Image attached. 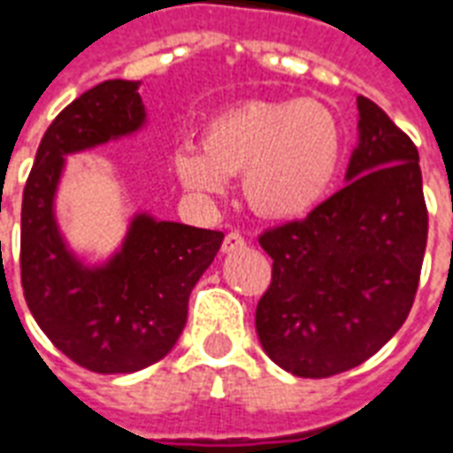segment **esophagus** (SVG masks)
<instances>
[{
	"mask_svg": "<svg viewBox=\"0 0 453 453\" xmlns=\"http://www.w3.org/2000/svg\"><path fill=\"white\" fill-rule=\"evenodd\" d=\"M247 240H244L240 233H227L226 240H223V252L230 254V252H237V250H242Z\"/></svg>",
	"mask_w": 453,
	"mask_h": 453,
	"instance_id": "esophagus-1",
	"label": "esophagus"
}]
</instances>
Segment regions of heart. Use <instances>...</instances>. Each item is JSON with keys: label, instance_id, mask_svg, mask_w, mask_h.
I'll use <instances>...</instances> for the list:
<instances>
[{"label": "heart", "instance_id": "1", "mask_svg": "<svg viewBox=\"0 0 453 453\" xmlns=\"http://www.w3.org/2000/svg\"><path fill=\"white\" fill-rule=\"evenodd\" d=\"M343 129L317 100H250L220 112L203 129V146L180 143L177 180L199 199L227 192L244 173V196L266 218L310 213L336 180Z\"/></svg>", "mask_w": 453, "mask_h": 453}]
</instances>
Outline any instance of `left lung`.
Listing matches in <instances>:
<instances>
[{
    "label": "left lung",
    "mask_w": 453,
    "mask_h": 453,
    "mask_svg": "<svg viewBox=\"0 0 453 453\" xmlns=\"http://www.w3.org/2000/svg\"><path fill=\"white\" fill-rule=\"evenodd\" d=\"M418 160L387 112L357 96L346 187L259 237L273 273L257 334L278 367L310 380L353 370L403 326L427 244Z\"/></svg>",
    "instance_id": "8db88e82"
}]
</instances>
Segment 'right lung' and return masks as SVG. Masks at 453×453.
Instances as JSON below:
<instances>
[{
    "instance_id": "1",
    "label": "right lung",
    "mask_w": 453,
    "mask_h": 453,
    "mask_svg": "<svg viewBox=\"0 0 453 453\" xmlns=\"http://www.w3.org/2000/svg\"><path fill=\"white\" fill-rule=\"evenodd\" d=\"M142 81H103L65 107L35 153L21 206V283L30 314L66 357L100 374L163 360L187 324L196 280L223 233L134 213L122 244L100 264L73 252L57 220L66 156L142 132Z\"/></svg>"
}]
</instances>
